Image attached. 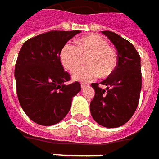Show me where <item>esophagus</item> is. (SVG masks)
Returning a JSON list of instances; mask_svg holds the SVG:
<instances>
[{"label":"esophagus","mask_w":159,"mask_h":159,"mask_svg":"<svg viewBox=\"0 0 159 159\" xmlns=\"http://www.w3.org/2000/svg\"><path fill=\"white\" fill-rule=\"evenodd\" d=\"M85 86H87V85H85V84H84V83H81V88L82 89L85 88Z\"/></svg>","instance_id":"esophagus-1"}]
</instances>
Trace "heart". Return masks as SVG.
Returning a JSON list of instances; mask_svg holds the SVG:
<instances>
[{
  "instance_id": "obj_1",
  "label": "heart",
  "mask_w": 159,
  "mask_h": 159,
  "mask_svg": "<svg viewBox=\"0 0 159 159\" xmlns=\"http://www.w3.org/2000/svg\"><path fill=\"white\" fill-rule=\"evenodd\" d=\"M89 55L87 60L88 66L75 69L82 61V56ZM61 64L67 70H73L72 77L74 80L90 82L102 76L110 74L117 62L116 53L106 39L99 35H89L78 40L77 45L67 43L60 53Z\"/></svg>"
}]
</instances>
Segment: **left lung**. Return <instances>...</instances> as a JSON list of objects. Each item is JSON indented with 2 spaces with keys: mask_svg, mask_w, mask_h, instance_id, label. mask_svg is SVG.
<instances>
[{
  "mask_svg": "<svg viewBox=\"0 0 159 159\" xmlns=\"http://www.w3.org/2000/svg\"><path fill=\"white\" fill-rule=\"evenodd\" d=\"M102 33L117 50V63L113 72L100 84L92 83L95 96L90 103L93 119L106 128H118L133 116L138 106L141 90L140 56L130 42L115 32Z\"/></svg>",
  "mask_w": 159,
  "mask_h": 159,
  "instance_id": "8db88e82",
  "label": "left lung"
}]
</instances>
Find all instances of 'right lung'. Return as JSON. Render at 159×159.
<instances>
[{
	"label": "right lung",
	"instance_id": "obj_1",
	"mask_svg": "<svg viewBox=\"0 0 159 159\" xmlns=\"http://www.w3.org/2000/svg\"><path fill=\"white\" fill-rule=\"evenodd\" d=\"M80 31H51L25 42L18 55L14 76L18 98L31 120L43 126L56 124L70 110L72 99L81 86L70 85L60 53Z\"/></svg>",
	"mask_w": 159,
	"mask_h": 159
}]
</instances>
